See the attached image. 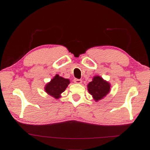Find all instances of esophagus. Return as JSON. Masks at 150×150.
<instances>
[{"instance_id":"esophagus-1","label":"esophagus","mask_w":150,"mask_h":150,"mask_svg":"<svg viewBox=\"0 0 150 150\" xmlns=\"http://www.w3.org/2000/svg\"><path fill=\"white\" fill-rule=\"evenodd\" d=\"M73 81H74L75 83H77V84H81V83H82V80L77 79H75L73 80Z\"/></svg>"}]
</instances>
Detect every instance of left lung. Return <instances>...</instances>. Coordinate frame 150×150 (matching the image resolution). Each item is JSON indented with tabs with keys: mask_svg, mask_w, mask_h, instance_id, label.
<instances>
[{
	"mask_svg": "<svg viewBox=\"0 0 150 150\" xmlns=\"http://www.w3.org/2000/svg\"><path fill=\"white\" fill-rule=\"evenodd\" d=\"M88 91L95 101L100 100L110 92V84L100 76H95L87 85Z\"/></svg>",
	"mask_w": 150,
	"mask_h": 150,
	"instance_id": "obj_1",
	"label": "left lung"
}]
</instances>
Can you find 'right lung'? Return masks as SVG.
Returning <instances> with one entry per match:
<instances>
[{"instance_id": "obj_1", "label": "right lung", "mask_w": 150, "mask_h": 150, "mask_svg": "<svg viewBox=\"0 0 150 150\" xmlns=\"http://www.w3.org/2000/svg\"><path fill=\"white\" fill-rule=\"evenodd\" d=\"M69 83L70 81L68 79H65L60 77L59 75H56L50 82L47 83L44 89L48 95L57 99L59 98L61 94L64 92Z\"/></svg>"}]
</instances>
